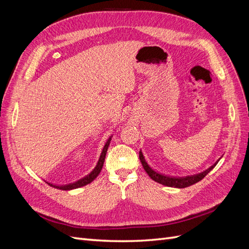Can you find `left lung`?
Returning <instances> with one entry per match:
<instances>
[{
	"mask_svg": "<svg viewBox=\"0 0 249 249\" xmlns=\"http://www.w3.org/2000/svg\"><path fill=\"white\" fill-rule=\"evenodd\" d=\"M139 159L141 161V164L143 168L146 171L147 175L149 176V178L154 179L155 182L162 184L164 186H168V187H173V188H186V187H189L191 185H194L195 183L199 182L203 178H205L208 173L212 170L217 163L219 162L220 159H218L212 166L209 167L208 169L203 170L202 172L196 173V175H192V176H186V177H171V176H167V175H164V173H161L159 171H157L155 169H153L152 167L149 166L148 163L146 162L144 156H143V153L139 152Z\"/></svg>",
	"mask_w": 249,
	"mask_h": 249,
	"instance_id": "left-lung-1",
	"label": "left lung"
}]
</instances>
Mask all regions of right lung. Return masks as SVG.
I'll use <instances>...</instances> for the list:
<instances>
[{
    "mask_svg": "<svg viewBox=\"0 0 249 249\" xmlns=\"http://www.w3.org/2000/svg\"><path fill=\"white\" fill-rule=\"evenodd\" d=\"M112 139V135L108 138V140L106 141V143H105V145L103 147V150L101 153V156L99 158V161H97L95 167L93 168V170L88 173L87 176H85L84 178H82L78 180H76V182L73 183H70V184H66V185H56V184H52V183H49L47 182V180H44V182H47V184H49L50 186L54 187V188H57V189H60V190H72V189H77V188H80V187H83L85 185H88L92 182L93 179L96 178V177L100 175V172L103 168V165H104V162H105V158H106V154H107V150H108V147H109V144H110V141Z\"/></svg>",
    "mask_w": 249,
    "mask_h": 249,
    "instance_id": "right-lung-1",
    "label": "right lung"
}]
</instances>
